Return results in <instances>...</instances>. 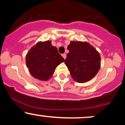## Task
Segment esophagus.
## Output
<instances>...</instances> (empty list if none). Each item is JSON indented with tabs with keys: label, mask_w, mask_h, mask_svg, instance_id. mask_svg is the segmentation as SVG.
Returning a JSON list of instances; mask_svg holds the SVG:
<instances>
[{
	"label": "esophagus",
	"mask_w": 125,
	"mask_h": 125,
	"mask_svg": "<svg viewBox=\"0 0 125 125\" xmlns=\"http://www.w3.org/2000/svg\"><path fill=\"white\" fill-rule=\"evenodd\" d=\"M62 56L63 58L64 59H65L66 58V54H64H64H62Z\"/></svg>",
	"instance_id": "obj_1"
}]
</instances>
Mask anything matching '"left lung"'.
I'll return each mask as SVG.
<instances>
[{"label": "left lung", "instance_id": "obj_1", "mask_svg": "<svg viewBox=\"0 0 125 125\" xmlns=\"http://www.w3.org/2000/svg\"><path fill=\"white\" fill-rule=\"evenodd\" d=\"M67 49L64 63L73 80L83 83L94 78L100 67V54L95 48L87 42L72 41Z\"/></svg>", "mask_w": 125, "mask_h": 125}]
</instances>
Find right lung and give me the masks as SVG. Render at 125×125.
Masks as SVG:
<instances>
[{
	"label": "right lung",
	"mask_w": 125,
	"mask_h": 125,
	"mask_svg": "<svg viewBox=\"0 0 125 125\" xmlns=\"http://www.w3.org/2000/svg\"><path fill=\"white\" fill-rule=\"evenodd\" d=\"M64 59L53 46L51 41L39 42L26 54V63L29 71L35 78L46 81L53 74L55 69Z\"/></svg>",
	"instance_id": "obj_1"
}]
</instances>
